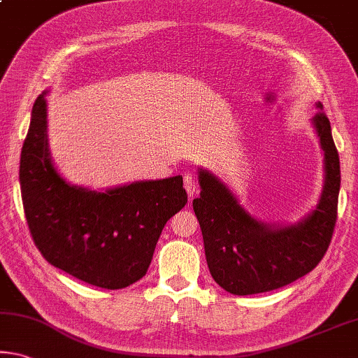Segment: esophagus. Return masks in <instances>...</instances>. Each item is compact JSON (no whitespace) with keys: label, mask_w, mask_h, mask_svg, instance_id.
<instances>
[{"label":"esophagus","mask_w":358,"mask_h":358,"mask_svg":"<svg viewBox=\"0 0 358 358\" xmlns=\"http://www.w3.org/2000/svg\"><path fill=\"white\" fill-rule=\"evenodd\" d=\"M183 185H185V189H186V192H188L189 197H192V196L196 194V191H197L196 180H194V177H192L191 173H186V175H185Z\"/></svg>","instance_id":"34e87169"}]
</instances>
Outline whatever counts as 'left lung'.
<instances>
[{
  "label": "left lung",
  "mask_w": 358,
  "mask_h": 358,
  "mask_svg": "<svg viewBox=\"0 0 358 358\" xmlns=\"http://www.w3.org/2000/svg\"><path fill=\"white\" fill-rule=\"evenodd\" d=\"M310 119L323 151V188L317 206L294 223H266L243 208L229 186L197 169L201 196L192 208L201 224L213 280L232 294L277 290L315 268L330 245L341 186L339 156L320 101Z\"/></svg>",
  "instance_id": "8db88e82"
}]
</instances>
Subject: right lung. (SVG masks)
I'll return each mask as SVG.
<instances>
[{"label":"right lung","mask_w":358,"mask_h":358,"mask_svg":"<svg viewBox=\"0 0 358 358\" xmlns=\"http://www.w3.org/2000/svg\"><path fill=\"white\" fill-rule=\"evenodd\" d=\"M48 92L36 99L20 156L28 228L50 264L90 285L119 290L148 271L167 221L188 202L183 177L94 191L57 170L48 138Z\"/></svg>","instance_id":"obj_1"}]
</instances>
